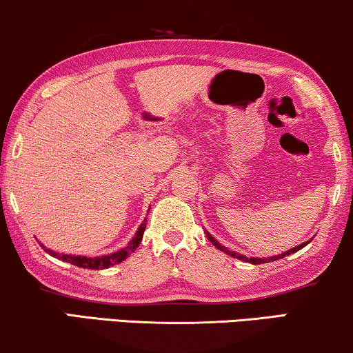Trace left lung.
Returning a JSON list of instances; mask_svg holds the SVG:
<instances>
[{"mask_svg":"<svg viewBox=\"0 0 353 353\" xmlns=\"http://www.w3.org/2000/svg\"><path fill=\"white\" fill-rule=\"evenodd\" d=\"M206 235H208V240H210L212 245H214L217 250H221V251H224L225 254H228V256H232V257H235V259H240V261H245V262H250V264H265V262H274V261H278V259H283V257H286V256H290V254H292V252H296V251H299V250H302V248L304 246H307L310 243V240L309 241H305V243H302V245H299V246H296V248H292V250H290V251H285V252H281V254H278V256H272V257H264V259H262V257H246V256H243V254H238V252H235V251H230V250H227L225 246H222L219 241L217 240H214V238H212L210 233L206 232Z\"/></svg>","mask_w":353,"mask_h":353,"instance_id":"8db88e82","label":"left lung"}]
</instances>
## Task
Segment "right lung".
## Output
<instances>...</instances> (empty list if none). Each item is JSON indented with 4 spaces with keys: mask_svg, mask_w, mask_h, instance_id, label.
<instances>
[{
    "mask_svg": "<svg viewBox=\"0 0 353 353\" xmlns=\"http://www.w3.org/2000/svg\"><path fill=\"white\" fill-rule=\"evenodd\" d=\"M150 211V210H148ZM145 222L143 221L141 227L137 228L136 235L131 241L128 243V246L121 248V250H118L115 252H112V254H107V256H96V257H88V256H72V254H61V252H54L51 250H48L46 246L44 248V251L49 252L52 257H57V259H61L63 262H68V264H73L77 267H83V269H91V270H102V269H108V267H113L115 264H120L126 259L128 256H131L134 251L137 250L139 245H141L142 241V236H143V232H145Z\"/></svg>",
    "mask_w": 353,
    "mask_h": 353,
    "instance_id": "1",
    "label": "right lung"
}]
</instances>
